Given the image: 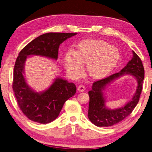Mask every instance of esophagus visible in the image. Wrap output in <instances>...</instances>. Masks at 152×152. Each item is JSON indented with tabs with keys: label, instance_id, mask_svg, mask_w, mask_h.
Instances as JSON below:
<instances>
[{
	"label": "esophagus",
	"instance_id": "1",
	"mask_svg": "<svg viewBox=\"0 0 152 152\" xmlns=\"http://www.w3.org/2000/svg\"><path fill=\"white\" fill-rule=\"evenodd\" d=\"M86 90V88L83 85H80L78 87V91L80 92H82V91H84Z\"/></svg>",
	"mask_w": 152,
	"mask_h": 152
}]
</instances>
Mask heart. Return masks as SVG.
<instances>
[{"instance_id": "obj_1", "label": "heart", "mask_w": 152, "mask_h": 152, "mask_svg": "<svg viewBox=\"0 0 152 152\" xmlns=\"http://www.w3.org/2000/svg\"><path fill=\"white\" fill-rule=\"evenodd\" d=\"M119 59L117 47L101 39H85L76 45L75 51H68L64 55L65 67L70 74L79 76L83 65L91 79L105 78L114 69Z\"/></svg>"}]
</instances>
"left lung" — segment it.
<instances>
[{"instance_id": "8db88e82", "label": "left lung", "mask_w": 152, "mask_h": 152, "mask_svg": "<svg viewBox=\"0 0 152 152\" xmlns=\"http://www.w3.org/2000/svg\"><path fill=\"white\" fill-rule=\"evenodd\" d=\"M124 74H130L137 80L138 86L135 96L132 100L124 107L116 110L107 109L104 105L105 100L102 91L109 83ZM144 78V68L142 62L138 55L133 51L132 58L119 72L97 80L93 84L92 90L88 92L90 96L89 119L97 126H111L124 119L131 113L139 102Z\"/></svg>"}]
</instances>
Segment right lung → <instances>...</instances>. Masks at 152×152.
Instances as JSON below:
<instances>
[{
    "mask_svg": "<svg viewBox=\"0 0 152 152\" xmlns=\"http://www.w3.org/2000/svg\"><path fill=\"white\" fill-rule=\"evenodd\" d=\"M76 34L47 33L31 41L20 52L14 65L12 88L20 110L29 120L47 124L56 119L65 102L76 94V87L73 83L56 78L47 90L34 91L23 75L26 58L29 55H40L57 60L59 45Z\"/></svg>",
    "mask_w": 152,
    "mask_h": 152,
    "instance_id": "obj_1",
    "label": "right lung"
}]
</instances>
